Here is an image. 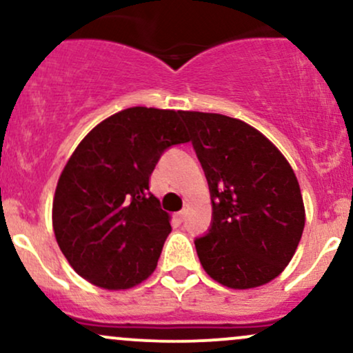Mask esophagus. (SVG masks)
Listing matches in <instances>:
<instances>
[{"instance_id":"1","label":"esophagus","mask_w":353,"mask_h":353,"mask_svg":"<svg viewBox=\"0 0 353 353\" xmlns=\"http://www.w3.org/2000/svg\"><path fill=\"white\" fill-rule=\"evenodd\" d=\"M174 219H176L177 222H182L185 219V210H179V212L174 214Z\"/></svg>"}]
</instances>
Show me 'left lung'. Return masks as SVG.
<instances>
[{"instance_id": "left-lung-1", "label": "left lung", "mask_w": 353, "mask_h": 353, "mask_svg": "<svg viewBox=\"0 0 353 353\" xmlns=\"http://www.w3.org/2000/svg\"><path fill=\"white\" fill-rule=\"evenodd\" d=\"M181 116L212 201V225L196 239L201 264L229 289L265 285L292 261L305 225L292 165L244 121L199 111H181Z\"/></svg>"}]
</instances>
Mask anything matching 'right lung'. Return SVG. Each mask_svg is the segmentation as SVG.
<instances>
[{
  "mask_svg": "<svg viewBox=\"0 0 353 353\" xmlns=\"http://www.w3.org/2000/svg\"><path fill=\"white\" fill-rule=\"evenodd\" d=\"M189 141L181 111L144 106L123 109L84 136L52 199V230L76 274L125 290L156 270L171 216L149 179L164 149Z\"/></svg>",
  "mask_w": 353,
  "mask_h": 353,
  "instance_id": "obj_1",
  "label": "right lung"
}]
</instances>
